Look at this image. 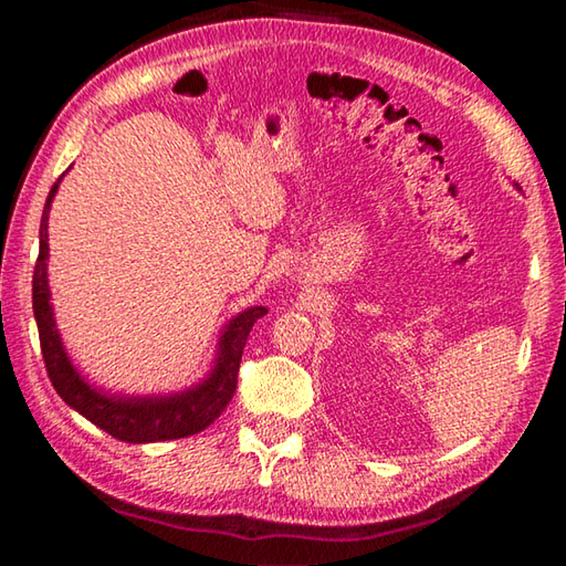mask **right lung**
<instances>
[{
    "label": "right lung",
    "instance_id": "obj_1",
    "mask_svg": "<svg viewBox=\"0 0 566 566\" xmlns=\"http://www.w3.org/2000/svg\"><path fill=\"white\" fill-rule=\"evenodd\" d=\"M60 179L54 181L46 197L42 224H40V256L34 264L32 276V306L36 329H40V347L42 359L50 375L52 387L56 389L66 405L87 417L92 424H97L104 432L112 434L122 442L142 444V442H167V439L191 437L202 432L212 421L222 415L224 407L232 401L237 389L239 361L249 332L254 322L264 317V306H252L239 314L229 324L222 344H219L217 369L212 371L205 385L185 391V395L165 397V399H127V397H104L97 389L84 385V379L76 375L74 367L66 359L60 334L54 329L52 304H50V286H46V256H50V244H46V219H50V205Z\"/></svg>",
    "mask_w": 566,
    "mask_h": 566
}]
</instances>
